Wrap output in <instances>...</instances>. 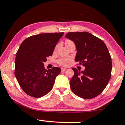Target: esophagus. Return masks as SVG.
<instances>
[{"label": "esophagus", "instance_id": "obj_1", "mask_svg": "<svg viewBox=\"0 0 125 125\" xmlns=\"http://www.w3.org/2000/svg\"><path fill=\"white\" fill-rule=\"evenodd\" d=\"M67 70V69L66 68H61V71L62 72H64V71H66Z\"/></svg>", "mask_w": 125, "mask_h": 125}]
</instances>
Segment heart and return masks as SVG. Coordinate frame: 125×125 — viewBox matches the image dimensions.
I'll return each instance as SVG.
<instances>
[{
	"label": "heart",
	"instance_id": "1",
	"mask_svg": "<svg viewBox=\"0 0 125 125\" xmlns=\"http://www.w3.org/2000/svg\"><path fill=\"white\" fill-rule=\"evenodd\" d=\"M72 43H73V42L72 41H71V40H67L65 41V45H68V44ZM68 61V60H64V59H60V60H58V62L61 65H65V63H66V62H67Z\"/></svg>",
	"mask_w": 125,
	"mask_h": 125
}]
</instances>
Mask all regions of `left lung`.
Instances as JSON below:
<instances>
[{"mask_svg": "<svg viewBox=\"0 0 125 125\" xmlns=\"http://www.w3.org/2000/svg\"><path fill=\"white\" fill-rule=\"evenodd\" d=\"M65 37L75 43V61L85 67L82 71L72 68L74 74L70 81L71 89L80 98H94L110 79L112 62L108 49L102 40L88 32H68Z\"/></svg>", "mask_w": 125, "mask_h": 125, "instance_id": "obj_1", "label": "left lung"}]
</instances>
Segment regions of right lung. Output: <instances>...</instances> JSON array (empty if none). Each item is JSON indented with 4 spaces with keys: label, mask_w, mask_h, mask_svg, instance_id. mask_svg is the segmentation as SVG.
Returning <instances> with one entry per match:
<instances>
[{
    "label": "right lung",
    "mask_w": 125,
    "mask_h": 125,
    "mask_svg": "<svg viewBox=\"0 0 125 125\" xmlns=\"http://www.w3.org/2000/svg\"><path fill=\"white\" fill-rule=\"evenodd\" d=\"M63 32L45 33L25 39L16 53L15 75L20 87L29 95L41 98L53 86L61 68L46 70L43 63L51 56Z\"/></svg>",
    "instance_id": "add662e5"
}]
</instances>
